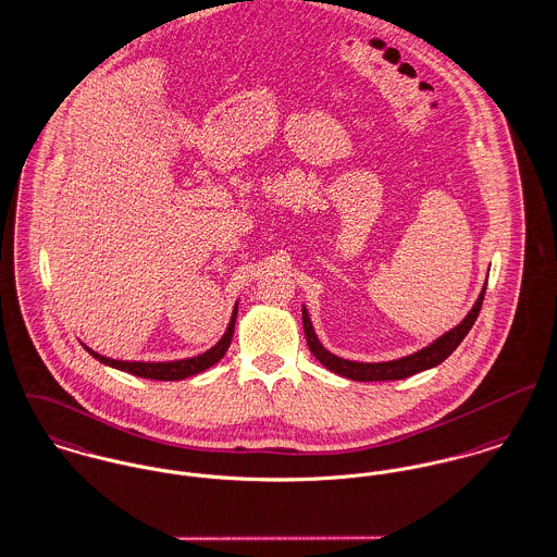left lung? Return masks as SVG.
Returning a JSON list of instances; mask_svg holds the SVG:
<instances>
[{"label": "left lung", "instance_id": "obj_1", "mask_svg": "<svg viewBox=\"0 0 557 557\" xmlns=\"http://www.w3.org/2000/svg\"><path fill=\"white\" fill-rule=\"evenodd\" d=\"M487 286V284H485ZM485 286L479 295L476 302L472 305L469 315L456 326L451 329L449 333H445L441 339H436L434 343H430L429 347L420 349L418 354H411V356H405V358H398V360H392V362H351V360H343L339 356L331 354L329 349L322 347V343L318 342L315 333H313V326L309 322V315L302 307V331H305V339L307 345L311 349V354L333 373L347 377V380H354V382H392V380H405V377H411L420 371H426L432 369L436 364H441L460 343L469 335V331L481 311V305H483V297H485Z\"/></svg>", "mask_w": 557, "mask_h": 557}]
</instances>
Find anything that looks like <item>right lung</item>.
Returning <instances> with one entry per match:
<instances>
[{"instance_id":"add662e5","label":"right lung","mask_w":557,"mask_h":557,"mask_svg":"<svg viewBox=\"0 0 557 557\" xmlns=\"http://www.w3.org/2000/svg\"><path fill=\"white\" fill-rule=\"evenodd\" d=\"M235 320H237V302H235V309H233V315H231V322H228V329L226 333L222 335V339L215 343L212 349H208L206 354L201 356H195V358H186V360H173V362H125V360H112V358H106L92 349L86 347V351L97 358L99 362L108 364V367H114V369H121V371H127L131 375H137V377H146V380H159V382H175V380H184V377H190V375H197L206 369H210L212 364H215L228 349L231 339H233V331H235Z\"/></svg>"}]
</instances>
